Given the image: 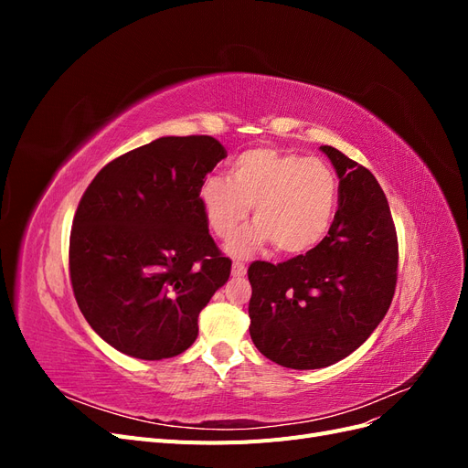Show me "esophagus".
<instances>
[{"label": "esophagus", "mask_w": 468, "mask_h": 468, "mask_svg": "<svg viewBox=\"0 0 468 468\" xmlns=\"http://www.w3.org/2000/svg\"><path fill=\"white\" fill-rule=\"evenodd\" d=\"M232 275L234 277H244L246 275V265L242 263V261H234V265H232Z\"/></svg>", "instance_id": "34e87169"}]
</instances>
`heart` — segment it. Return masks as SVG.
I'll return each mask as SVG.
<instances>
[{"label": "heart", "mask_w": 468, "mask_h": 468, "mask_svg": "<svg viewBox=\"0 0 468 468\" xmlns=\"http://www.w3.org/2000/svg\"><path fill=\"white\" fill-rule=\"evenodd\" d=\"M199 203L210 230L232 238L248 218L253 220L229 244L232 256L246 258L267 244L282 253H304L330 232L337 208V179L332 167L314 155L275 148H251L238 155L229 177H207Z\"/></svg>", "instance_id": "obj_1"}]
</instances>
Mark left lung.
I'll return each mask as SVG.
<instances>
[{"label": "left lung", "mask_w": 468, "mask_h": 468, "mask_svg": "<svg viewBox=\"0 0 468 468\" xmlns=\"http://www.w3.org/2000/svg\"><path fill=\"white\" fill-rule=\"evenodd\" d=\"M320 150L339 177L328 236L289 261L248 269L251 342L267 359L299 371L342 361L373 334L399 269V239L378 181L339 150Z\"/></svg>", "instance_id": "1"}]
</instances>
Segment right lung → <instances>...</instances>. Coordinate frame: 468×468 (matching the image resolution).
<instances>
[{"instance_id": "right-lung-1", "label": "right lung", "mask_w": 468, "mask_h": 468, "mask_svg": "<svg viewBox=\"0 0 468 468\" xmlns=\"http://www.w3.org/2000/svg\"><path fill=\"white\" fill-rule=\"evenodd\" d=\"M226 158L212 136H162L109 162L83 193L69 232V281L95 334L126 356L176 357L230 277L199 203Z\"/></svg>"}]
</instances>
